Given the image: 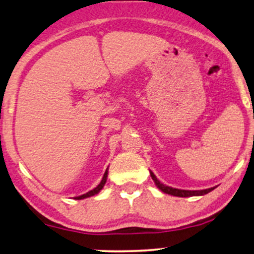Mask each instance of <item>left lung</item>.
<instances>
[{
	"label": "left lung",
	"instance_id": "obj_1",
	"mask_svg": "<svg viewBox=\"0 0 254 254\" xmlns=\"http://www.w3.org/2000/svg\"><path fill=\"white\" fill-rule=\"evenodd\" d=\"M150 175L152 177V180L154 181L156 186L162 190L163 192L169 193V195L172 196H178V197H190V196H202L205 195V193L210 192L211 190H214L215 188H209V189H204V190H181V189H176V188H171L168 186H164L163 183H160L159 180H157L156 175L153 172L150 171Z\"/></svg>",
	"mask_w": 254,
	"mask_h": 254
}]
</instances>
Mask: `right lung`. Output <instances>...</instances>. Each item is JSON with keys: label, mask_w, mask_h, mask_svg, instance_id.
I'll return each instance as SVG.
<instances>
[{"label": "right lung", "mask_w": 254, "mask_h": 254, "mask_svg": "<svg viewBox=\"0 0 254 254\" xmlns=\"http://www.w3.org/2000/svg\"><path fill=\"white\" fill-rule=\"evenodd\" d=\"M107 177H108V169H107L106 172H104L102 181L100 182V184H98V186H97L96 188H95V189H92V190H90V191H89V192L84 193V195H80V196H78V197H74V198H76V199H83V198L90 197V196L96 195V193H98V192L101 191V190H102V188L104 187V184H106V182H107Z\"/></svg>", "instance_id": "add662e5"}]
</instances>
